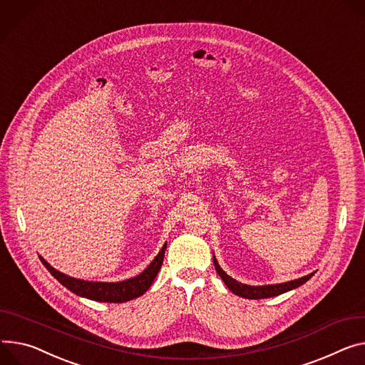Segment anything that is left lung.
I'll use <instances>...</instances> for the list:
<instances>
[{"instance_id":"1","label":"left lung","mask_w":365,"mask_h":365,"mask_svg":"<svg viewBox=\"0 0 365 365\" xmlns=\"http://www.w3.org/2000/svg\"><path fill=\"white\" fill-rule=\"evenodd\" d=\"M213 264H215V269H216L217 274L222 277V280L225 282L228 289L231 292H234L235 295L242 297V298H248V299H262V298H270V297L285 294L288 291H292V289L301 287L302 284H305L307 280L314 274V273H310V274L302 276L299 279L289 280V282H284V284H272V285H257V287H255V285L241 284V282H238V280H235L234 277H231L230 274H227L219 266L215 256H213Z\"/></svg>"}]
</instances>
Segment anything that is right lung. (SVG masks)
<instances>
[{"label": "right lung", "instance_id": "1", "mask_svg": "<svg viewBox=\"0 0 365 365\" xmlns=\"http://www.w3.org/2000/svg\"><path fill=\"white\" fill-rule=\"evenodd\" d=\"M165 250L166 242L162 245L153 262L142 273L134 277L121 280V282H93V280L77 279L53 269L43 257L39 256V259L43 263V266L49 270V273L73 294L99 302H125L143 295L150 288L156 274L160 270Z\"/></svg>", "mask_w": 365, "mask_h": 365}]
</instances>
